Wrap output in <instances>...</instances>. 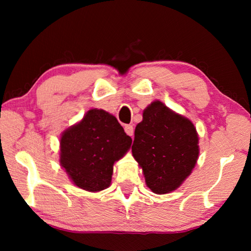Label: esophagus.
<instances>
[{"mask_svg":"<svg viewBox=\"0 0 251 251\" xmlns=\"http://www.w3.org/2000/svg\"><path fill=\"white\" fill-rule=\"evenodd\" d=\"M125 133L129 136H133L134 134V127L131 125H126L125 126Z\"/></svg>","mask_w":251,"mask_h":251,"instance_id":"34e87169","label":"esophagus"}]
</instances>
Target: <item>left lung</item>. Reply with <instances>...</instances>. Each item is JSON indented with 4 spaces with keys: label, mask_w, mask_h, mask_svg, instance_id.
Segmentation results:
<instances>
[{
    "label": "left lung",
    "mask_w": 251,
    "mask_h": 251,
    "mask_svg": "<svg viewBox=\"0 0 251 251\" xmlns=\"http://www.w3.org/2000/svg\"><path fill=\"white\" fill-rule=\"evenodd\" d=\"M131 152L155 194L177 189L192 174L199 155L198 134L188 118L159 100L144 110L136 126Z\"/></svg>",
    "instance_id": "8db88e82"
}]
</instances>
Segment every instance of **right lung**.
<instances>
[{
    "mask_svg": "<svg viewBox=\"0 0 251 251\" xmlns=\"http://www.w3.org/2000/svg\"><path fill=\"white\" fill-rule=\"evenodd\" d=\"M59 145V163L70 179L94 193L110 185L114 163L129 150L131 138L116 117L94 108L62 134Z\"/></svg>",
    "mask_w": 251,
    "mask_h": 251,
    "instance_id": "right-lung-1",
    "label": "right lung"
}]
</instances>
